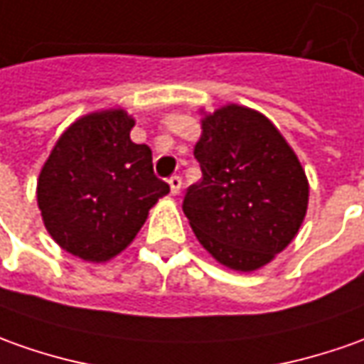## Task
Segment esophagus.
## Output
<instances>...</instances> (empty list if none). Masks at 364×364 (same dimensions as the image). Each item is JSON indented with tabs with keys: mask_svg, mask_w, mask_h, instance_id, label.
<instances>
[{
	"mask_svg": "<svg viewBox=\"0 0 364 364\" xmlns=\"http://www.w3.org/2000/svg\"><path fill=\"white\" fill-rule=\"evenodd\" d=\"M181 185H183V179L179 177V175H173V177H169V187H171L173 195H177V193L181 191Z\"/></svg>",
	"mask_w": 364,
	"mask_h": 364,
	"instance_id": "1",
	"label": "esophagus"
}]
</instances>
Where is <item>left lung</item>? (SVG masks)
<instances>
[{
  "mask_svg": "<svg viewBox=\"0 0 364 364\" xmlns=\"http://www.w3.org/2000/svg\"><path fill=\"white\" fill-rule=\"evenodd\" d=\"M203 179L183 199L199 243L235 271L267 265L293 241L306 213L301 163L265 115L227 105L203 119L195 145Z\"/></svg>",
  "mask_w": 364,
  "mask_h": 364,
  "instance_id": "1",
  "label": "left lung"
}]
</instances>
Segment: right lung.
Here are the masks:
<instances>
[{
    "label": "right lung",
    "mask_w": 364,
    "mask_h": 364,
    "mask_svg": "<svg viewBox=\"0 0 364 364\" xmlns=\"http://www.w3.org/2000/svg\"><path fill=\"white\" fill-rule=\"evenodd\" d=\"M135 121L123 109L91 113L69 127L37 181L49 235L71 255L107 261L135 239L169 185L153 173L147 145L129 137Z\"/></svg>",
    "instance_id": "1"
}]
</instances>
